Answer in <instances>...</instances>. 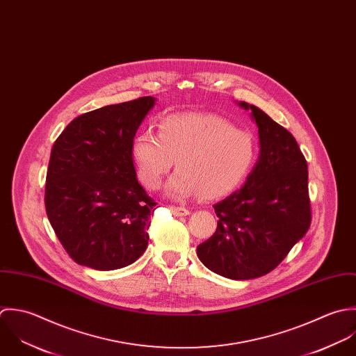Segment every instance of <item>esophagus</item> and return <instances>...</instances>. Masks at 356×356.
<instances>
[{"mask_svg":"<svg viewBox=\"0 0 356 356\" xmlns=\"http://www.w3.org/2000/svg\"><path fill=\"white\" fill-rule=\"evenodd\" d=\"M170 212L175 216H187V214H190V211L187 208H181V207H170Z\"/></svg>","mask_w":356,"mask_h":356,"instance_id":"1","label":"esophagus"}]
</instances>
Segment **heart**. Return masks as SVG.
Listing matches in <instances>:
<instances>
[{"label":"heart","mask_w":356,"mask_h":356,"mask_svg":"<svg viewBox=\"0 0 356 356\" xmlns=\"http://www.w3.org/2000/svg\"><path fill=\"white\" fill-rule=\"evenodd\" d=\"M138 176L156 190L177 159V170L166 184L175 200L204 195L220 198L235 191L249 175L257 155L250 131L236 128L211 113H172L159 122V134L139 132L131 145Z\"/></svg>","instance_id":"1"}]
</instances>
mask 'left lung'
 Here are the masks:
<instances>
[{"label": "left lung", "instance_id": "left-lung-1", "mask_svg": "<svg viewBox=\"0 0 356 356\" xmlns=\"http://www.w3.org/2000/svg\"><path fill=\"white\" fill-rule=\"evenodd\" d=\"M259 128V159L241 190L213 205V235L198 245L216 274L245 281L273 271L311 224L307 161L293 135L259 107L239 102Z\"/></svg>", "mask_w": 356, "mask_h": 356}]
</instances>
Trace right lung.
Segmentation results:
<instances>
[{
    "label": "right lung",
    "instance_id": "1",
    "mask_svg": "<svg viewBox=\"0 0 356 356\" xmlns=\"http://www.w3.org/2000/svg\"><path fill=\"white\" fill-rule=\"evenodd\" d=\"M156 99L151 96L85 113L52 147L45 208L72 260L111 271L135 263L148 245L156 202L138 181L132 140Z\"/></svg>",
    "mask_w": 356,
    "mask_h": 356
}]
</instances>
